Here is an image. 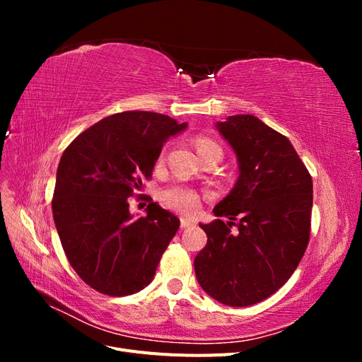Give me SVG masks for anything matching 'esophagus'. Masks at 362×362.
Wrapping results in <instances>:
<instances>
[{
  "instance_id": "1",
  "label": "esophagus",
  "mask_w": 362,
  "mask_h": 362,
  "mask_svg": "<svg viewBox=\"0 0 362 362\" xmlns=\"http://www.w3.org/2000/svg\"><path fill=\"white\" fill-rule=\"evenodd\" d=\"M193 225V222L192 221H189V218H181V228H189V226H192Z\"/></svg>"
}]
</instances>
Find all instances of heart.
<instances>
[{
	"instance_id": "obj_1",
	"label": "heart",
	"mask_w": 362,
	"mask_h": 362,
	"mask_svg": "<svg viewBox=\"0 0 362 362\" xmlns=\"http://www.w3.org/2000/svg\"><path fill=\"white\" fill-rule=\"evenodd\" d=\"M196 148H198V154L211 148H221L216 141L210 139H199L196 141ZM161 201L166 204L169 208L180 213H194L199 206V194L190 187H185L181 184H173L169 187L161 190Z\"/></svg>"
}]
</instances>
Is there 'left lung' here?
Listing matches in <instances>:
<instances>
[{
  "mask_svg": "<svg viewBox=\"0 0 362 362\" xmlns=\"http://www.w3.org/2000/svg\"><path fill=\"white\" fill-rule=\"evenodd\" d=\"M214 127L234 151L238 178L214 206L216 221L199 223L208 240L194 273L217 302L249 306L276 293L299 266L310 240L313 180L291 141L257 116H228Z\"/></svg>",
  "mask_w": 362,
  "mask_h": 362,
  "instance_id": "left-lung-1",
  "label": "left lung"
}]
</instances>
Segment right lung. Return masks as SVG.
<instances>
[{"instance_id": "add662e5", "label": "right lung", "mask_w": 362, "mask_h": 362, "mask_svg": "<svg viewBox=\"0 0 362 362\" xmlns=\"http://www.w3.org/2000/svg\"><path fill=\"white\" fill-rule=\"evenodd\" d=\"M166 115L124 112L87 128L60 158L52 217L78 276L108 296L134 294L154 279L180 218L157 202L129 213L166 141L187 129Z\"/></svg>"}]
</instances>
